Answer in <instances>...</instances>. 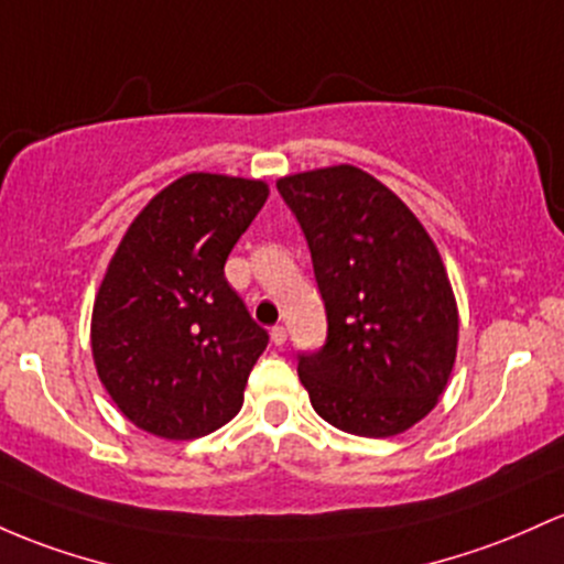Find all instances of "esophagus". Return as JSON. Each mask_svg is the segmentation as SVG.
Masks as SVG:
<instances>
[{"mask_svg": "<svg viewBox=\"0 0 564 564\" xmlns=\"http://www.w3.org/2000/svg\"><path fill=\"white\" fill-rule=\"evenodd\" d=\"M270 339H272V343H275V345L286 343V326H272Z\"/></svg>", "mask_w": 564, "mask_h": 564, "instance_id": "obj_1", "label": "esophagus"}]
</instances>
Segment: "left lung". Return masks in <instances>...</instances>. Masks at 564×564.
Instances as JSON below:
<instances>
[{"label": "left lung", "mask_w": 564, "mask_h": 564, "mask_svg": "<svg viewBox=\"0 0 564 564\" xmlns=\"http://www.w3.org/2000/svg\"><path fill=\"white\" fill-rule=\"evenodd\" d=\"M311 246L329 337L300 356L313 410L367 438L410 431L438 404L457 356V302L436 243L372 173L329 165L278 178Z\"/></svg>", "instance_id": "left-lung-1"}]
</instances>
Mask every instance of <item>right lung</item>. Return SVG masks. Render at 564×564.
<instances>
[{
  "mask_svg": "<svg viewBox=\"0 0 564 564\" xmlns=\"http://www.w3.org/2000/svg\"><path fill=\"white\" fill-rule=\"evenodd\" d=\"M262 178L192 171L135 214L93 300L101 386L135 429L189 442L230 423L268 332L225 278Z\"/></svg>",
  "mask_w": 564,
  "mask_h": 564,
  "instance_id": "obj_1",
  "label": "right lung"
}]
</instances>
